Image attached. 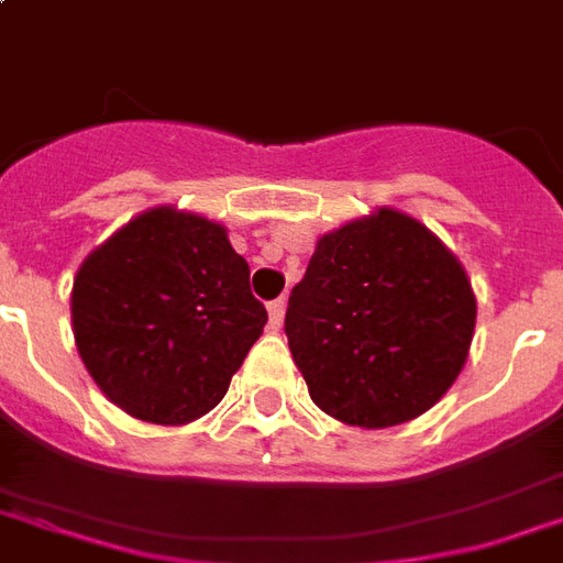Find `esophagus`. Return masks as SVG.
<instances>
[{"mask_svg": "<svg viewBox=\"0 0 563 563\" xmlns=\"http://www.w3.org/2000/svg\"><path fill=\"white\" fill-rule=\"evenodd\" d=\"M268 316H272V328L277 330L283 324V316H286V298H277L268 303Z\"/></svg>", "mask_w": 563, "mask_h": 563, "instance_id": "esophagus-1", "label": "esophagus"}]
</instances>
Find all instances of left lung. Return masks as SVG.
<instances>
[{
	"mask_svg": "<svg viewBox=\"0 0 563 563\" xmlns=\"http://www.w3.org/2000/svg\"><path fill=\"white\" fill-rule=\"evenodd\" d=\"M475 291L422 221L380 206L316 242L286 336L310 398L357 428L410 422L470 357Z\"/></svg>",
	"mask_w": 563,
	"mask_h": 563,
	"instance_id": "obj_1",
	"label": "left lung"
}]
</instances>
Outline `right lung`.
I'll list each match as a JSON object with an SVG mask.
<instances>
[{
  "instance_id": "1",
  "label": "right lung",
  "mask_w": 563,
  "mask_h": 563,
  "mask_svg": "<svg viewBox=\"0 0 563 563\" xmlns=\"http://www.w3.org/2000/svg\"><path fill=\"white\" fill-rule=\"evenodd\" d=\"M70 316L93 384L153 424L209 413L268 321L227 227L177 206L135 214L85 256Z\"/></svg>"
}]
</instances>
